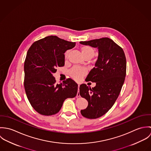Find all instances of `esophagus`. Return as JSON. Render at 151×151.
<instances>
[{"mask_svg":"<svg viewBox=\"0 0 151 151\" xmlns=\"http://www.w3.org/2000/svg\"><path fill=\"white\" fill-rule=\"evenodd\" d=\"M79 87H80V86L78 85V92H77V97H78V96H80V93H79Z\"/></svg>","mask_w":151,"mask_h":151,"instance_id":"esophagus-1","label":"esophagus"}]
</instances>
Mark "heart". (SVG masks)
Masks as SVG:
<instances>
[{
    "mask_svg": "<svg viewBox=\"0 0 151 151\" xmlns=\"http://www.w3.org/2000/svg\"><path fill=\"white\" fill-rule=\"evenodd\" d=\"M81 50L84 58L86 56H91L92 58L95 55V50L89 46H83L81 47ZM69 55V51H67L65 53V58H67ZM85 71L84 69L74 67L69 70V74L76 80H79L84 74Z\"/></svg>",
    "mask_w": 151,
    "mask_h": 151,
    "instance_id": "obj_1",
    "label": "heart"
}]
</instances>
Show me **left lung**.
<instances>
[{"label":"left lung","instance_id":"8db88e82","mask_svg":"<svg viewBox=\"0 0 151 151\" xmlns=\"http://www.w3.org/2000/svg\"><path fill=\"white\" fill-rule=\"evenodd\" d=\"M80 43L97 47L99 51L95 67L86 80L96 83V86H80V95L88 102L81 113L84 117L95 119L107 113L117 99L126 75V58L123 49L109 38Z\"/></svg>","mask_w":151,"mask_h":151}]
</instances>
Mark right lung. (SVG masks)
Wrapping results in <instances>:
<instances>
[{
    "mask_svg": "<svg viewBox=\"0 0 151 151\" xmlns=\"http://www.w3.org/2000/svg\"><path fill=\"white\" fill-rule=\"evenodd\" d=\"M76 45L57 36L34 42L24 62V86L27 98L35 111L44 116L58 113L65 99L74 98L78 85L71 78L56 84L53 74L65 65V53Z\"/></svg>",
    "mask_w": 151,
    "mask_h": 151,
    "instance_id": "right-lung-1",
    "label": "right lung"
}]
</instances>
